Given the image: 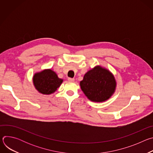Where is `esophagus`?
Here are the masks:
<instances>
[{"label": "esophagus", "instance_id": "34e87169", "mask_svg": "<svg viewBox=\"0 0 153 153\" xmlns=\"http://www.w3.org/2000/svg\"><path fill=\"white\" fill-rule=\"evenodd\" d=\"M68 80L70 82H74V79H73V78H70V77H69L68 79Z\"/></svg>", "mask_w": 153, "mask_h": 153}]
</instances>
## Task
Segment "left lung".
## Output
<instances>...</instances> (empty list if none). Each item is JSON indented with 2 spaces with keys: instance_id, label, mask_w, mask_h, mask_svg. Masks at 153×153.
Masks as SVG:
<instances>
[{
  "instance_id": "obj_1",
  "label": "left lung",
  "mask_w": 153,
  "mask_h": 153,
  "mask_svg": "<svg viewBox=\"0 0 153 153\" xmlns=\"http://www.w3.org/2000/svg\"><path fill=\"white\" fill-rule=\"evenodd\" d=\"M116 85L113 73L100 65L86 73L80 82L85 95L94 102H102L110 99L116 91Z\"/></svg>"
}]
</instances>
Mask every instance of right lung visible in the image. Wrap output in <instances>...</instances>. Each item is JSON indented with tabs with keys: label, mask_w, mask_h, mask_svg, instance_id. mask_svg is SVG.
Wrapping results in <instances>:
<instances>
[{
	"label": "right lung",
	"mask_w": 153,
	"mask_h": 153,
	"mask_svg": "<svg viewBox=\"0 0 153 153\" xmlns=\"http://www.w3.org/2000/svg\"><path fill=\"white\" fill-rule=\"evenodd\" d=\"M57 74L51 69H45L34 74L33 82L36 90L42 94L54 93L63 82Z\"/></svg>",
	"instance_id": "add662e5"
}]
</instances>
